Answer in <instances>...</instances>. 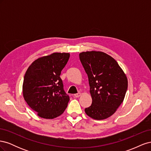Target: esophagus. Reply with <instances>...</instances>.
<instances>
[{"instance_id":"obj_1","label":"esophagus","mask_w":151,"mask_h":151,"mask_svg":"<svg viewBox=\"0 0 151 151\" xmlns=\"http://www.w3.org/2000/svg\"><path fill=\"white\" fill-rule=\"evenodd\" d=\"M81 94L80 93H78L77 94H75L74 96L75 98H79V96H81Z\"/></svg>"}]
</instances>
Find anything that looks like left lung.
I'll return each mask as SVG.
<instances>
[{
	"instance_id": "1",
	"label": "left lung",
	"mask_w": 151,
	"mask_h": 151,
	"mask_svg": "<svg viewBox=\"0 0 151 151\" xmlns=\"http://www.w3.org/2000/svg\"><path fill=\"white\" fill-rule=\"evenodd\" d=\"M88 77L92 104L85 112L94 120L111 116L123 101L128 88L127 76L117 62L102 52L79 53Z\"/></svg>"
}]
</instances>
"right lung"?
Here are the masks:
<instances>
[{
    "instance_id": "obj_1",
    "label": "right lung",
    "mask_w": 151,
    "mask_h": 151,
    "mask_svg": "<svg viewBox=\"0 0 151 151\" xmlns=\"http://www.w3.org/2000/svg\"><path fill=\"white\" fill-rule=\"evenodd\" d=\"M69 57L68 53H53L36 59L26 72L23 97L41 118L53 119L61 115L67 106L70 99L60 76Z\"/></svg>"
}]
</instances>
